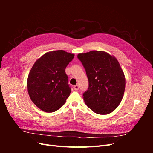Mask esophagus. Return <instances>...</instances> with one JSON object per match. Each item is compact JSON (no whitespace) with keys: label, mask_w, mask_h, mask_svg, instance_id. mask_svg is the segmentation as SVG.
<instances>
[{"label":"esophagus","mask_w":153,"mask_h":153,"mask_svg":"<svg viewBox=\"0 0 153 153\" xmlns=\"http://www.w3.org/2000/svg\"><path fill=\"white\" fill-rule=\"evenodd\" d=\"M73 89H75V91H78V89H79V86H78V85H75L73 86Z\"/></svg>","instance_id":"34e87169"}]
</instances>
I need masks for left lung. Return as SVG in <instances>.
Masks as SVG:
<instances>
[{"mask_svg":"<svg viewBox=\"0 0 153 153\" xmlns=\"http://www.w3.org/2000/svg\"><path fill=\"white\" fill-rule=\"evenodd\" d=\"M78 58L89 80V88L83 94L85 103L96 114L112 112L121 102L126 85L117 59L104 51L97 50L78 54Z\"/></svg>","mask_w":153,"mask_h":153,"instance_id":"1","label":"left lung"}]
</instances>
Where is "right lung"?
I'll return each instance as SVG.
<instances>
[{
    "mask_svg": "<svg viewBox=\"0 0 153 153\" xmlns=\"http://www.w3.org/2000/svg\"><path fill=\"white\" fill-rule=\"evenodd\" d=\"M75 55L64 50L47 52L36 60L27 87L31 101L41 110L53 112L66 103L71 92L65 69Z\"/></svg>",
    "mask_w": 153,
    "mask_h": 153,
    "instance_id": "add662e5",
    "label": "right lung"
}]
</instances>
